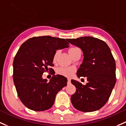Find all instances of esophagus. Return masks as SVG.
<instances>
[{
	"label": "esophagus",
	"instance_id": "esophagus-1",
	"mask_svg": "<svg viewBox=\"0 0 126 126\" xmlns=\"http://www.w3.org/2000/svg\"><path fill=\"white\" fill-rule=\"evenodd\" d=\"M71 79L68 78V79H67V83H68V84H70V83H71Z\"/></svg>",
	"mask_w": 126,
	"mask_h": 126
}]
</instances>
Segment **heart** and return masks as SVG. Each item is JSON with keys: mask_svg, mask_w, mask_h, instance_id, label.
<instances>
[{"mask_svg": "<svg viewBox=\"0 0 126 126\" xmlns=\"http://www.w3.org/2000/svg\"><path fill=\"white\" fill-rule=\"evenodd\" d=\"M76 49H77V47H71V48L68 50L69 54L71 55V54H72ZM57 55L58 51H57V52L55 53V54H54V58H53L54 62H55L57 57ZM74 72H75V69H74V68H72V67H62V68L59 69V74L66 77H71V75H73Z\"/></svg>", "mask_w": 126, "mask_h": 126, "instance_id": "1", "label": "heart"}]
</instances>
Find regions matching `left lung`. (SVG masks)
<instances>
[{"instance_id":"8db88e82","label":"left lung","mask_w":126,"mask_h":126,"mask_svg":"<svg viewBox=\"0 0 126 126\" xmlns=\"http://www.w3.org/2000/svg\"><path fill=\"white\" fill-rule=\"evenodd\" d=\"M71 44L80 47L84 59L77 75L86 77L87 83L83 85L72 80L76 92L71 95L72 105L76 109L90 112L101 109L110 96L116 83L115 61L110 49L104 41L92 37L68 39Z\"/></svg>"}]
</instances>
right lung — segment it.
<instances>
[{
	"mask_svg": "<svg viewBox=\"0 0 126 126\" xmlns=\"http://www.w3.org/2000/svg\"><path fill=\"white\" fill-rule=\"evenodd\" d=\"M65 39L51 36L34 37L20 47L13 62V80L20 100L34 111H43L52 106L57 94L67 85V80L54 75L49 82L43 72L54 70L53 58L56 50L69 47Z\"/></svg>",
	"mask_w": 126,
	"mask_h": 126,
	"instance_id": "right-lung-1",
	"label": "right lung"
}]
</instances>
